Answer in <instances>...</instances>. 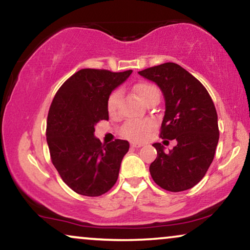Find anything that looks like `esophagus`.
<instances>
[{
    "label": "esophagus",
    "mask_w": 250,
    "mask_h": 250,
    "mask_svg": "<svg viewBox=\"0 0 250 250\" xmlns=\"http://www.w3.org/2000/svg\"><path fill=\"white\" fill-rule=\"evenodd\" d=\"M130 145L132 146V147H142V146H143L142 143H136V142H132Z\"/></svg>",
    "instance_id": "34e87169"
}]
</instances>
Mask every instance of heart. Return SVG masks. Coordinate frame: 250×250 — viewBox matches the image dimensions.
<instances>
[{"label": "heart", "instance_id": "obj_1", "mask_svg": "<svg viewBox=\"0 0 250 250\" xmlns=\"http://www.w3.org/2000/svg\"><path fill=\"white\" fill-rule=\"evenodd\" d=\"M134 90L143 102L147 103L153 98H159V89L151 82H138L135 84ZM120 102V91H113L107 99V109L111 114L118 111ZM154 127V121L151 119L143 120H130L127 121L121 128V134L125 137L134 141H143L147 137L149 131Z\"/></svg>", "mask_w": 250, "mask_h": 250}]
</instances>
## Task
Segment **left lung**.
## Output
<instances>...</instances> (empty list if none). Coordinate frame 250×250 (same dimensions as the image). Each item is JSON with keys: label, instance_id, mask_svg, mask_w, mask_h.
I'll return each mask as SVG.
<instances>
[{"label": "left lung", "instance_id": "left-lung-1", "mask_svg": "<svg viewBox=\"0 0 250 250\" xmlns=\"http://www.w3.org/2000/svg\"><path fill=\"white\" fill-rule=\"evenodd\" d=\"M155 82L166 101L160 137L176 139L169 153L155 143L158 156L149 172L160 188L170 192L197 185L210 167L218 144L219 130L214 102L204 84L175 62L153 66L138 72Z\"/></svg>", "mask_w": 250, "mask_h": 250}]
</instances>
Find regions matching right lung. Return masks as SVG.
<instances>
[{"label": "right lung", "mask_w": 250, "mask_h": 250, "mask_svg": "<svg viewBox=\"0 0 250 250\" xmlns=\"http://www.w3.org/2000/svg\"><path fill=\"white\" fill-rule=\"evenodd\" d=\"M131 72L80 69L53 97L46 120L50 158L65 184L79 194L99 197L118 181L129 143L115 139L102 144L94 132L96 123L108 120L111 92Z\"/></svg>", "instance_id": "right-lung-1"}]
</instances>
